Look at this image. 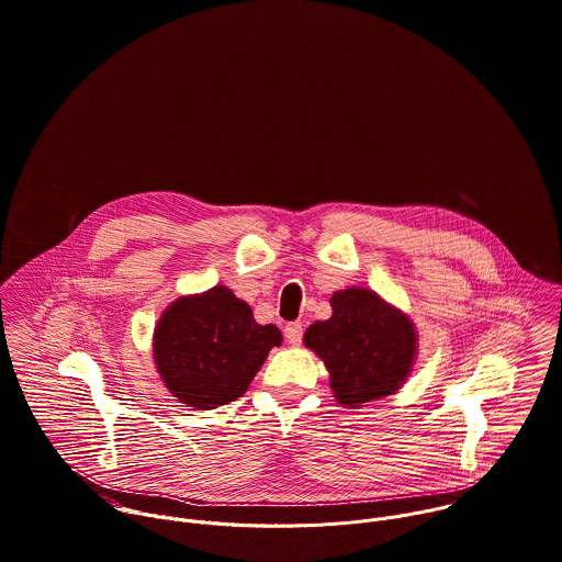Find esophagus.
<instances>
[{"instance_id": "34e87169", "label": "esophagus", "mask_w": 562, "mask_h": 562, "mask_svg": "<svg viewBox=\"0 0 562 562\" xmlns=\"http://www.w3.org/2000/svg\"><path fill=\"white\" fill-rule=\"evenodd\" d=\"M302 333H304V328H302L300 322L286 324V328H284V337H286V341H289L291 346H297V344L302 341Z\"/></svg>"}]
</instances>
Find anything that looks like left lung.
Returning <instances> with one entry per match:
<instances>
[{
    "instance_id": "8db88e82",
    "label": "left lung",
    "mask_w": 562,
    "mask_h": 562,
    "mask_svg": "<svg viewBox=\"0 0 562 562\" xmlns=\"http://www.w3.org/2000/svg\"><path fill=\"white\" fill-rule=\"evenodd\" d=\"M330 306L328 319L306 328L304 346L324 361L335 402L361 408L397 393L419 352L415 322L366 286L335 291Z\"/></svg>"
}]
</instances>
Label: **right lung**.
<instances>
[{"instance_id": "right-lung-1", "label": "right lung", "mask_w": 562, "mask_h": 562, "mask_svg": "<svg viewBox=\"0 0 562 562\" xmlns=\"http://www.w3.org/2000/svg\"><path fill=\"white\" fill-rule=\"evenodd\" d=\"M276 324H258L229 286L180 295L158 317L151 348L165 389L184 406L212 411L245 395L269 350Z\"/></svg>"}]
</instances>
